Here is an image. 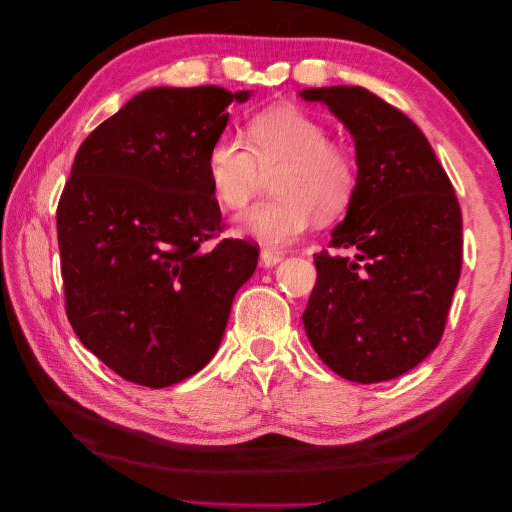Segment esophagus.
<instances>
[{
    "instance_id": "esophagus-1",
    "label": "esophagus",
    "mask_w": 512,
    "mask_h": 512,
    "mask_svg": "<svg viewBox=\"0 0 512 512\" xmlns=\"http://www.w3.org/2000/svg\"><path fill=\"white\" fill-rule=\"evenodd\" d=\"M282 258H284V254L280 250H273V247H262L260 260H262V265H265V267L277 265V262H280Z\"/></svg>"
}]
</instances>
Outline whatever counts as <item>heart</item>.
Returning <instances> with one entry per match:
<instances>
[{"instance_id":"obj_1","label":"heart","mask_w":512,"mask_h":512,"mask_svg":"<svg viewBox=\"0 0 512 512\" xmlns=\"http://www.w3.org/2000/svg\"><path fill=\"white\" fill-rule=\"evenodd\" d=\"M327 138V128L297 106L265 108L247 121V145L224 134L209 147L211 190L226 209L243 211L254 200L262 173L275 168V196L247 215L245 230L271 245L290 243L316 215L335 218L354 196L359 179L354 158Z\"/></svg>"}]
</instances>
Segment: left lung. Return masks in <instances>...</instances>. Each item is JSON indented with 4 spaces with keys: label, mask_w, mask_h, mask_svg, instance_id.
Listing matches in <instances>:
<instances>
[{
    "label": "left lung",
    "mask_w": 512,
    "mask_h": 512,
    "mask_svg": "<svg viewBox=\"0 0 512 512\" xmlns=\"http://www.w3.org/2000/svg\"><path fill=\"white\" fill-rule=\"evenodd\" d=\"M344 121L359 179L331 250L314 254L305 333L337 376L374 384L440 344L461 273V209L423 132L363 87L303 89Z\"/></svg>",
    "instance_id": "8db88e82"
}]
</instances>
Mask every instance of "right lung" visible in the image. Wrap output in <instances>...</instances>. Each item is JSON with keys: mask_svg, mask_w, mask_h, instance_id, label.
I'll return each mask as SVG.
<instances>
[{"mask_svg": "<svg viewBox=\"0 0 512 512\" xmlns=\"http://www.w3.org/2000/svg\"><path fill=\"white\" fill-rule=\"evenodd\" d=\"M247 91L156 87L76 151L57 205L66 314L123 380L162 389L203 369L258 245L222 235L207 151ZM219 243L209 248L206 243Z\"/></svg>", "mask_w": 512, "mask_h": 512, "instance_id": "right-lung-1", "label": "right lung"}]
</instances>
